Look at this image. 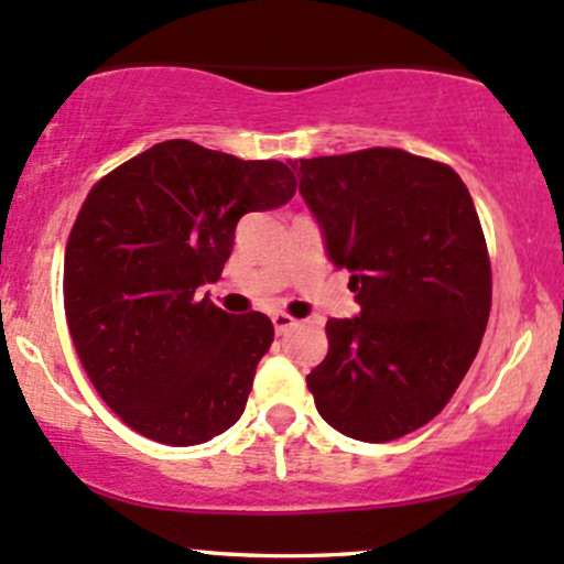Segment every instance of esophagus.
<instances>
[{"label":"esophagus","mask_w":564,"mask_h":564,"mask_svg":"<svg viewBox=\"0 0 564 564\" xmlns=\"http://www.w3.org/2000/svg\"><path fill=\"white\" fill-rule=\"evenodd\" d=\"M271 323H274V330L280 333V336H284V333H290L295 328V319L290 317V314H284V312H274Z\"/></svg>","instance_id":"1"}]
</instances>
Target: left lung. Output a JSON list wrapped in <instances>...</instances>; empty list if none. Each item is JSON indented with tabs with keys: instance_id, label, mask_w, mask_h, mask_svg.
<instances>
[{
	"instance_id": "1",
	"label": "left lung",
	"mask_w": 564,
	"mask_h": 564,
	"mask_svg": "<svg viewBox=\"0 0 564 564\" xmlns=\"http://www.w3.org/2000/svg\"><path fill=\"white\" fill-rule=\"evenodd\" d=\"M299 180L360 304L328 319L306 387L338 433L395 441L441 414L487 330L492 269L474 198L452 166L398 148L301 161Z\"/></svg>"
}]
</instances>
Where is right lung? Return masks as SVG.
<instances>
[{"mask_svg": "<svg viewBox=\"0 0 564 564\" xmlns=\"http://www.w3.org/2000/svg\"><path fill=\"white\" fill-rule=\"evenodd\" d=\"M293 193L282 161L187 139L153 144L90 187L66 241V323L101 401L144 438L204 444L241 416L274 325L196 293L220 280L236 223Z\"/></svg>", "mask_w": 564, "mask_h": 564, "instance_id": "obj_1", "label": "right lung"}]
</instances>
